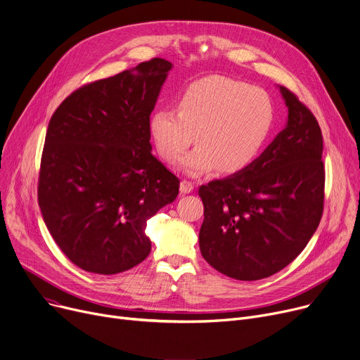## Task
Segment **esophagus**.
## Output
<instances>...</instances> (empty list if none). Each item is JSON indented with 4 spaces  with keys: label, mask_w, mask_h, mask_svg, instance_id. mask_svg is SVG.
<instances>
[{
    "label": "esophagus",
    "mask_w": 360,
    "mask_h": 360,
    "mask_svg": "<svg viewBox=\"0 0 360 360\" xmlns=\"http://www.w3.org/2000/svg\"><path fill=\"white\" fill-rule=\"evenodd\" d=\"M179 189H181V193H182V194H189L191 191L194 189V182H191V181L184 179V181H181V186H179Z\"/></svg>",
    "instance_id": "obj_1"
}]
</instances>
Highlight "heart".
<instances>
[{
    "instance_id": "obj_1",
    "label": "heart",
    "mask_w": 360,
    "mask_h": 360,
    "mask_svg": "<svg viewBox=\"0 0 360 360\" xmlns=\"http://www.w3.org/2000/svg\"><path fill=\"white\" fill-rule=\"evenodd\" d=\"M274 117V104L263 89L212 77L191 84L181 94L178 112L172 108L155 111L150 134L167 163L179 160L197 137L200 146L182 160L191 175L217 166L224 174H234L249 166L265 146Z\"/></svg>"
}]
</instances>
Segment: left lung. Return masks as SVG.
I'll return each instance as SVG.
<instances>
[{
	"mask_svg": "<svg viewBox=\"0 0 360 360\" xmlns=\"http://www.w3.org/2000/svg\"><path fill=\"white\" fill-rule=\"evenodd\" d=\"M288 124L243 171L201 185L202 257L219 272L257 281L304 250L324 208L323 134L317 118L281 86Z\"/></svg>",
	"mask_w": 360,
	"mask_h": 360,
	"instance_id": "1",
	"label": "left lung"
}]
</instances>
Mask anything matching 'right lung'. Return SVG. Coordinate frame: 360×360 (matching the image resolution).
Returning <instances> with one entry per match:
<instances>
[{"mask_svg": "<svg viewBox=\"0 0 360 360\" xmlns=\"http://www.w3.org/2000/svg\"><path fill=\"white\" fill-rule=\"evenodd\" d=\"M171 68L153 58L89 82L51 118L39 207L56 245L86 272L114 275L145 260L148 220L179 193V179L150 152V114Z\"/></svg>", "mask_w": 360, "mask_h": 360, "instance_id": "right-lung-1", "label": "right lung"}]
</instances>
